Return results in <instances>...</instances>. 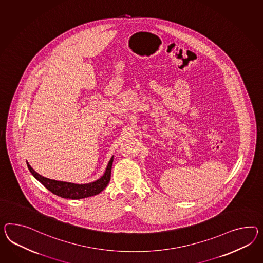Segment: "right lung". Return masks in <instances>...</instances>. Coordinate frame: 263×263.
<instances>
[{
	"mask_svg": "<svg viewBox=\"0 0 263 263\" xmlns=\"http://www.w3.org/2000/svg\"><path fill=\"white\" fill-rule=\"evenodd\" d=\"M112 162H114V156H111L110 160L108 161V166L104 175H102L99 179L90 183H86V184H76L71 182L58 181L54 179H49L36 173L27 162V164L28 170L30 171V173L32 174L34 177L54 195L61 196L63 198L81 199V198L98 195L108 186V182L110 180Z\"/></svg>",
	"mask_w": 263,
	"mask_h": 263,
	"instance_id": "right-lung-1",
	"label": "right lung"
}]
</instances>
